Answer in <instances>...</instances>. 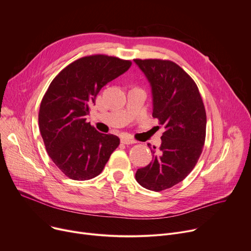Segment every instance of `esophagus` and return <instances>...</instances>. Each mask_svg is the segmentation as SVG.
<instances>
[{
    "instance_id": "esophagus-1",
    "label": "esophagus",
    "mask_w": 251,
    "mask_h": 251,
    "mask_svg": "<svg viewBox=\"0 0 251 251\" xmlns=\"http://www.w3.org/2000/svg\"><path fill=\"white\" fill-rule=\"evenodd\" d=\"M122 143L123 144H125V145H130V144H135V143H137L135 140H131V139H129V138H122Z\"/></svg>"
}]
</instances>
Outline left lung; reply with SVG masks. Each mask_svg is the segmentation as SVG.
<instances>
[{
    "label": "left lung",
    "mask_w": 251,
    "mask_h": 251,
    "mask_svg": "<svg viewBox=\"0 0 251 251\" xmlns=\"http://www.w3.org/2000/svg\"><path fill=\"white\" fill-rule=\"evenodd\" d=\"M134 61L151 84L153 117L166 129L159 150H151L154 159L138 169L136 180L161 191L182 181L195 168L204 145L207 114L196 82L177 64L159 58Z\"/></svg>",
    "instance_id": "obj_1"
}]
</instances>
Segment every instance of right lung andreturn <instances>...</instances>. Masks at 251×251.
<instances>
[{"mask_svg": "<svg viewBox=\"0 0 251 251\" xmlns=\"http://www.w3.org/2000/svg\"><path fill=\"white\" fill-rule=\"evenodd\" d=\"M130 61L92 54L57 74L44 94L38 113L40 134L53 163L74 180L99 175L120 139L101 134L86 117L101 88L126 72Z\"/></svg>", "mask_w": 251, "mask_h": 251, "instance_id": "1", "label": "right lung"}]
</instances>
